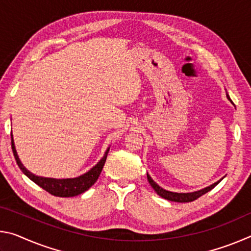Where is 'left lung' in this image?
Returning a JSON list of instances; mask_svg holds the SVG:
<instances>
[{
  "label": "left lung",
  "mask_w": 251,
  "mask_h": 251,
  "mask_svg": "<svg viewBox=\"0 0 251 251\" xmlns=\"http://www.w3.org/2000/svg\"><path fill=\"white\" fill-rule=\"evenodd\" d=\"M227 97L228 100H230V97H229V95L227 94ZM147 179L148 181H150L151 186L154 188L155 192L157 193V195H159L160 197H163L165 199H167V201H176V202H190V201H196V199H198L201 196H202V195H205L206 193L209 192V190H211L212 188H214L215 186H217L220 180L217 182H215V184L210 185L209 187H206V188H203L201 190H198V192H194V193H187V194H179V193H173V192H168V190H165L161 188V187H159L158 185L156 184V182L151 179V177L148 175L147 174Z\"/></svg>",
  "instance_id": "1"
}]
</instances>
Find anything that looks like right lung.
Instances as JSON below:
<instances>
[{"label":"right lung","instance_id":"add662e5","mask_svg":"<svg viewBox=\"0 0 251 251\" xmlns=\"http://www.w3.org/2000/svg\"><path fill=\"white\" fill-rule=\"evenodd\" d=\"M11 143H12V151H13V154L15 157L16 164L20 167L21 171H22L25 175H26L29 179L35 182L36 185L42 187L46 192L50 193V195L56 197H73L77 196V195L82 194L84 192L92 187L95 184V181L99 179V177L101 173V169L104 167V164L107 158V154L109 151V148L106 151L105 155L103 158H101L97 165H95L90 172H87L84 175L76 177V178H69V179H54V178H45V177H39L33 175L32 173H29L26 168H25L22 163H21L19 159V156L16 154L14 142H13V136L11 133Z\"/></svg>","mask_w":251,"mask_h":251}]
</instances>
